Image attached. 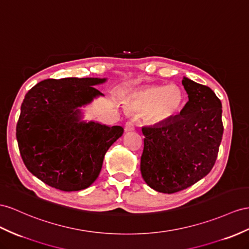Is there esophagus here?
<instances>
[{"label": "esophagus", "mask_w": 249, "mask_h": 249, "mask_svg": "<svg viewBox=\"0 0 249 249\" xmlns=\"http://www.w3.org/2000/svg\"><path fill=\"white\" fill-rule=\"evenodd\" d=\"M125 130L126 131L135 130V124H133L132 121H128V122H126V124H125Z\"/></svg>", "instance_id": "obj_1"}]
</instances>
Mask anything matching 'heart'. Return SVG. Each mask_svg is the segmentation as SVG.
I'll list each match as a JSON object with an SVG mask.
<instances>
[{
	"mask_svg": "<svg viewBox=\"0 0 249 249\" xmlns=\"http://www.w3.org/2000/svg\"><path fill=\"white\" fill-rule=\"evenodd\" d=\"M186 95L177 85H152L132 92L128 104L132 109L149 112L154 124H165L176 119L185 106Z\"/></svg>",
	"mask_w": 249,
	"mask_h": 249,
	"instance_id": "obj_1",
	"label": "heart"
}]
</instances>
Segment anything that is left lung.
<instances>
[{"instance_id": "1", "label": "left lung", "mask_w": 249, "mask_h": 249, "mask_svg": "<svg viewBox=\"0 0 249 249\" xmlns=\"http://www.w3.org/2000/svg\"><path fill=\"white\" fill-rule=\"evenodd\" d=\"M188 102L181 113L165 124L142 128L141 174L149 187L174 194L209 174L223 136L222 104L205 85L184 76Z\"/></svg>"}]
</instances>
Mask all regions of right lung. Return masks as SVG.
Masks as SVG:
<instances>
[{"label":"right lung","instance_id":"add662e5","mask_svg":"<svg viewBox=\"0 0 249 249\" xmlns=\"http://www.w3.org/2000/svg\"><path fill=\"white\" fill-rule=\"evenodd\" d=\"M107 79L65 78L37 83L25 95L17 140L25 166L47 185L78 191L97 180L122 126L83 121L81 107L104 95L93 86Z\"/></svg>","mask_w":249,"mask_h":249}]
</instances>
